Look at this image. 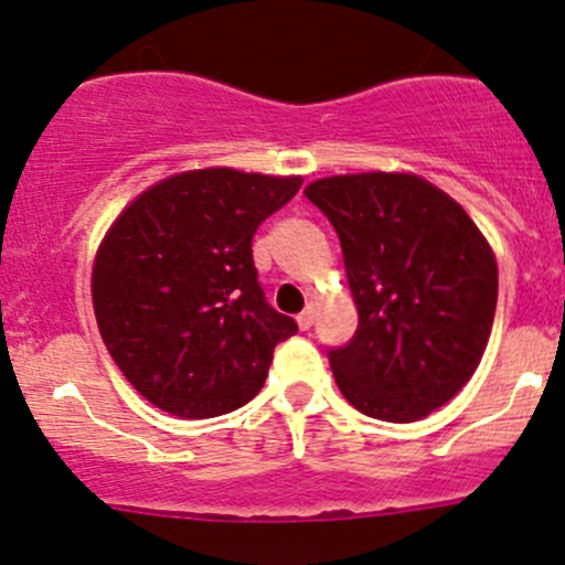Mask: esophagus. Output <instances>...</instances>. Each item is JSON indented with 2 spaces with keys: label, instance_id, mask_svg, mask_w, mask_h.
I'll use <instances>...</instances> for the list:
<instances>
[{
  "label": "esophagus",
  "instance_id": "obj_1",
  "mask_svg": "<svg viewBox=\"0 0 565 565\" xmlns=\"http://www.w3.org/2000/svg\"><path fill=\"white\" fill-rule=\"evenodd\" d=\"M315 319H317V309L315 306H306V309L298 315V328L309 330L311 324H315Z\"/></svg>",
  "mask_w": 565,
  "mask_h": 565
}]
</instances>
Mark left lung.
<instances>
[{
  "label": "left lung",
  "instance_id": "8db88e82",
  "mask_svg": "<svg viewBox=\"0 0 565 565\" xmlns=\"http://www.w3.org/2000/svg\"><path fill=\"white\" fill-rule=\"evenodd\" d=\"M344 254L358 330L328 352L347 402L413 424L451 402L481 363L498 306V259L457 199L413 172L306 185Z\"/></svg>",
  "mask_w": 565,
  "mask_h": 565
}]
</instances>
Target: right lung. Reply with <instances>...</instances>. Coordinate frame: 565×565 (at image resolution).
Listing matches in <instances>:
<instances>
[{"mask_svg":"<svg viewBox=\"0 0 565 565\" xmlns=\"http://www.w3.org/2000/svg\"><path fill=\"white\" fill-rule=\"evenodd\" d=\"M303 177L213 167L158 180L114 218L93 262L108 355L177 418H215L262 391L278 341L298 333L256 281L250 237Z\"/></svg>","mask_w":565,"mask_h":565,"instance_id":"1","label":"right lung"}]
</instances>
